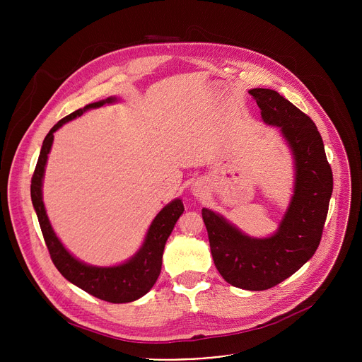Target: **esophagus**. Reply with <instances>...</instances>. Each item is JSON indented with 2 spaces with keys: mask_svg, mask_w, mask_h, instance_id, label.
Wrapping results in <instances>:
<instances>
[{
  "mask_svg": "<svg viewBox=\"0 0 362 362\" xmlns=\"http://www.w3.org/2000/svg\"><path fill=\"white\" fill-rule=\"evenodd\" d=\"M193 194L194 196H202L203 194V190H202V187L200 186H193Z\"/></svg>",
  "mask_w": 362,
  "mask_h": 362,
  "instance_id": "esophagus-1",
  "label": "esophagus"
}]
</instances>
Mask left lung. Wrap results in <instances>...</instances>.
Returning a JSON list of instances; mask_svg holds the SVG:
<instances>
[{
	"label": "left lung",
	"instance_id": "8db88e82",
	"mask_svg": "<svg viewBox=\"0 0 362 362\" xmlns=\"http://www.w3.org/2000/svg\"><path fill=\"white\" fill-rule=\"evenodd\" d=\"M265 124L279 129L293 158V194L276 232L252 238L222 215L202 209L211 252L223 279L240 289H269L314 256L332 194V170L315 123L269 88H252Z\"/></svg>",
	"mask_w": 362,
	"mask_h": 362
}]
</instances>
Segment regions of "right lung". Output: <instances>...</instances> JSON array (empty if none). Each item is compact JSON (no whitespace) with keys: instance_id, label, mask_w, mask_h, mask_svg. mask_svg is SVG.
Wrapping results in <instances>:
<instances>
[{"instance_id":"1","label":"right lung","mask_w":362,"mask_h":362,"mask_svg":"<svg viewBox=\"0 0 362 362\" xmlns=\"http://www.w3.org/2000/svg\"><path fill=\"white\" fill-rule=\"evenodd\" d=\"M117 97H109L90 103L86 107L78 109L62 119L53 129L48 132L42 141L40 158L31 179V200L35 209L40 228L48 247L51 261L54 262L59 272L71 284L86 291L87 293L107 300L112 303L133 302L146 295L153 285L156 284L162 271V257L168 238L170 236L177 219L183 214L185 208L182 199H175L153 219L146 238L140 249L126 262L115 267H93L87 265L74 257L51 226L42 202V179L48 153L53 146L54 133L70 120L80 117L83 113L91 109H98L105 105L117 103Z\"/></svg>"}]
</instances>
